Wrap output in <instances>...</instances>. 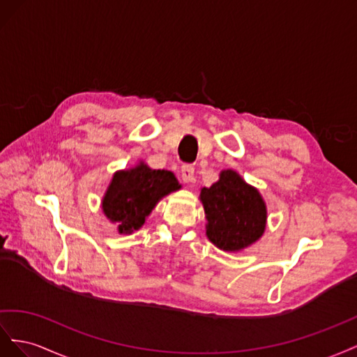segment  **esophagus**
Segmentation results:
<instances>
[{"mask_svg":"<svg viewBox=\"0 0 357 357\" xmlns=\"http://www.w3.org/2000/svg\"><path fill=\"white\" fill-rule=\"evenodd\" d=\"M181 178L184 182H195V167L191 165H184L181 167Z\"/></svg>","mask_w":357,"mask_h":357,"instance_id":"esophagus-1","label":"esophagus"}]
</instances>
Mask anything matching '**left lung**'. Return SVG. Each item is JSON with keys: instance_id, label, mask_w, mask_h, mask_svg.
Wrapping results in <instances>:
<instances>
[{"instance_id": "left-lung-1", "label": "left lung", "mask_w": 357, "mask_h": 357, "mask_svg": "<svg viewBox=\"0 0 357 357\" xmlns=\"http://www.w3.org/2000/svg\"><path fill=\"white\" fill-rule=\"evenodd\" d=\"M206 236L222 251H241L259 241L266 229V203L235 170L220 173L209 188L200 190Z\"/></svg>"}]
</instances>
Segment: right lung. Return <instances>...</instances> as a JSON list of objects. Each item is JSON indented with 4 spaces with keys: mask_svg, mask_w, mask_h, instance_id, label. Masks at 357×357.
I'll use <instances>...</instances> for the list:
<instances>
[{
    "mask_svg": "<svg viewBox=\"0 0 357 357\" xmlns=\"http://www.w3.org/2000/svg\"><path fill=\"white\" fill-rule=\"evenodd\" d=\"M178 179L169 170H154L144 161L128 170L116 172L101 202L105 215L118 224L121 235H130L145 224L157 203L179 190Z\"/></svg>",
    "mask_w": 357,
    "mask_h": 357,
    "instance_id": "1",
    "label": "right lung"
}]
</instances>
